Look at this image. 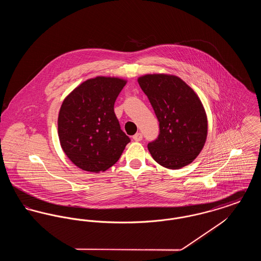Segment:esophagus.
<instances>
[{
    "mask_svg": "<svg viewBox=\"0 0 261 261\" xmlns=\"http://www.w3.org/2000/svg\"><path fill=\"white\" fill-rule=\"evenodd\" d=\"M133 139H134V141H136V142H140V141H142V139H143V135H142L141 133H136V134L133 136Z\"/></svg>",
    "mask_w": 261,
    "mask_h": 261,
    "instance_id": "34e87169",
    "label": "esophagus"
}]
</instances>
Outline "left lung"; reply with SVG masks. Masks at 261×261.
I'll return each mask as SVG.
<instances>
[{
    "label": "left lung",
    "instance_id": "obj_1",
    "mask_svg": "<svg viewBox=\"0 0 261 261\" xmlns=\"http://www.w3.org/2000/svg\"><path fill=\"white\" fill-rule=\"evenodd\" d=\"M138 82L160 122L159 137L148 145L152 159L169 169L190 164L207 136L206 113L198 95L174 75H144Z\"/></svg>",
    "mask_w": 261,
    "mask_h": 261
}]
</instances>
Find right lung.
I'll return each instance as SVG.
<instances>
[{
	"instance_id": "right-lung-1",
	"label": "right lung",
	"mask_w": 261,
	"mask_h": 261,
	"mask_svg": "<svg viewBox=\"0 0 261 261\" xmlns=\"http://www.w3.org/2000/svg\"><path fill=\"white\" fill-rule=\"evenodd\" d=\"M125 84L120 78L98 76L75 88L63 100L58 119L59 138L63 151L79 168L106 171L130 142L113 110Z\"/></svg>"
}]
</instances>
